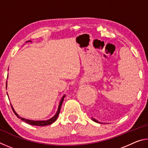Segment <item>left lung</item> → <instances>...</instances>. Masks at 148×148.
Listing matches in <instances>:
<instances>
[{
    "label": "left lung",
    "instance_id": "left-lung-1",
    "mask_svg": "<svg viewBox=\"0 0 148 148\" xmlns=\"http://www.w3.org/2000/svg\"><path fill=\"white\" fill-rule=\"evenodd\" d=\"M92 121H95V122H97V123H99L98 121H97V120H96V119H94V118H92Z\"/></svg>",
    "mask_w": 148,
    "mask_h": 148
}]
</instances>
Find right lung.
Returning a JSON list of instances; mask_svg holds the SVG:
<instances>
[{
  "mask_svg": "<svg viewBox=\"0 0 148 148\" xmlns=\"http://www.w3.org/2000/svg\"><path fill=\"white\" fill-rule=\"evenodd\" d=\"M27 42H31V41H27ZM6 86H7V83L6 84ZM65 95H64L63 97H62V98L61 99V101H60L59 102V107H58V110H57V113L56 114V115L52 117V118L49 119L48 120H46V121H33V120H29V119H26L25 118H23V117H19L18 116V114H17V113L16 112H15V110H14L13 107H12V106H12V110H13L14 113L16 114V116H17V117H18V118H20L21 119L22 121H25V123H27L28 124H30V125H36V126H40V127H42V126H46V125H49L53 123V122H55L56 121V119H57V117H58L59 115V113H60V110H61V106H62V102H63L64 101V98Z\"/></svg>",
  "mask_w": 148,
  "mask_h": 148,
  "instance_id": "right-lung-1",
  "label": "right lung"
}]
</instances>
